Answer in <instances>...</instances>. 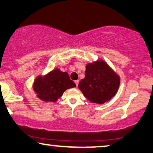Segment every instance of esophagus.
<instances>
[{"mask_svg": "<svg viewBox=\"0 0 153 153\" xmlns=\"http://www.w3.org/2000/svg\"><path fill=\"white\" fill-rule=\"evenodd\" d=\"M75 83H76V86H78V84H79V80H78V79H77V80H76V81H75Z\"/></svg>", "mask_w": 153, "mask_h": 153, "instance_id": "esophagus-1", "label": "esophagus"}]
</instances>
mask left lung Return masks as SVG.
<instances>
[{"instance_id":"1","label":"left lung","mask_w":153,"mask_h":153,"mask_svg":"<svg viewBox=\"0 0 153 153\" xmlns=\"http://www.w3.org/2000/svg\"><path fill=\"white\" fill-rule=\"evenodd\" d=\"M120 83L119 75L105 60H97L86 65L85 77L78 88L89 101L103 104L116 95Z\"/></svg>"}]
</instances>
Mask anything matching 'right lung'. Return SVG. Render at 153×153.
I'll list each match as a JSON object with an SVG mask.
<instances>
[{"instance_id":"obj_1","label":"right lung","mask_w":153,"mask_h":153,"mask_svg":"<svg viewBox=\"0 0 153 153\" xmlns=\"http://www.w3.org/2000/svg\"><path fill=\"white\" fill-rule=\"evenodd\" d=\"M76 87L67 72L55 68L45 75H39L33 84L37 97L45 102H55L66 90Z\"/></svg>"}]
</instances>
